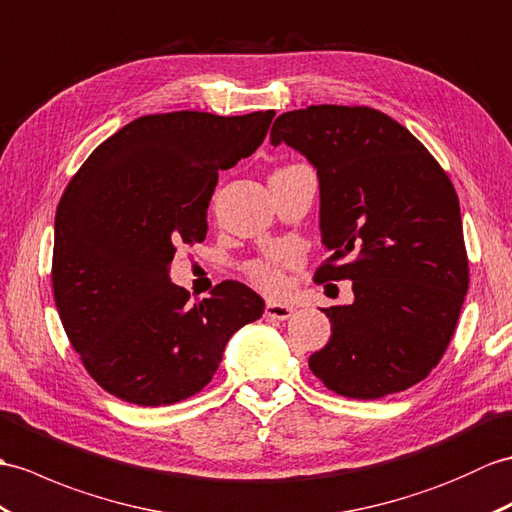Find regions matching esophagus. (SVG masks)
Wrapping results in <instances>:
<instances>
[{"label":"esophagus","instance_id":"obj_1","mask_svg":"<svg viewBox=\"0 0 512 512\" xmlns=\"http://www.w3.org/2000/svg\"><path fill=\"white\" fill-rule=\"evenodd\" d=\"M294 314V307L292 305H285V303H275V301H268L266 303V316L272 320H288Z\"/></svg>","mask_w":512,"mask_h":512}]
</instances>
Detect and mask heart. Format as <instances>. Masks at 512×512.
Listing matches in <instances>:
<instances>
[{"instance_id":"1","label":"heart","mask_w":512,"mask_h":512,"mask_svg":"<svg viewBox=\"0 0 512 512\" xmlns=\"http://www.w3.org/2000/svg\"><path fill=\"white\" fill-rule=\"evenodd\" d=\"M296 264V257L290 251H283L268 259H255L246 266V275L259 290L268 294H281L285 290V270Z\"/></svg>"}]
</instances>
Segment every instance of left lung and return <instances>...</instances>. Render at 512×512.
<instances>
[{"instance_id": "1", "label": "left lung", "mask_w": 512, "mask_h": 512, "mask_svg": "<svg viewBox=\"0 0 512 512\" xmlns=\"http://www.w3.org/2000/svg\"><path fill=\"white\" fill-rule=\"evenodd\" d=\"M270 144L299 150L318 172L329 257L314 281H353L351 305L323 310L331 338L310 358L312 373L351 399L419 384L454 338L469 288L449 176L406 126L371 106L283 113Z\"/></svg>"}]
</instances>
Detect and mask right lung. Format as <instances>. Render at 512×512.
Returning <instances> with one entry per match:
<instances>
[{
  "instance_id": "obj_1",
  "label": "right lung",
  "mask_w": 512,
  "mask_h": 512,
  "mask_svg": "<svg viewBox=\"0 0 512 512\" xmlns=\"http://www.w3.org/2000/svg\"><path fill=\"white\" fill-rule=\"evenodd\" d=\"M275 111L137 117L95 148L54 222L58 316L87 373L113 397L157 408L205 388L237 329L264 314L240 281L189 303L170 283L178 246L202 242L218 172L264 144Z\"/></svg>"
}]
</instances>
